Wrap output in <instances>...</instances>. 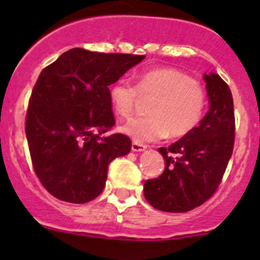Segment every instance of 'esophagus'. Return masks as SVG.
<instances>
[{
    "instance_id": "34e87169",
    "label": "esophagus",
    "mask_w": 260,
    "mask_h": 260,
    "mask_svg": "<svg viewBox=\"0 0 260 260\" xmlns=\"http://www.w3.org/2000/svg\"><path fill=\"white\" fill-rule=\"evenodd\" d=\"M147 147L144 146V144H141L138 143V142H133L132 144V151L133 152H143L144 150H146Z\"/></svg>"
}]
</instances>
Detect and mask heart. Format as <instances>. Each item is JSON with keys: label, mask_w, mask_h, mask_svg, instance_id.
<instances>
[{"label": "heart", "mask_w": 260, "mask_h": 260, "mask_svg": "<svg viewBox=\"0 0 260 260\" xmlns=\"http://www.w3.org/2000/svg\"><path fill=\"white\" fill-rule=\"evenodd\" d=\"M152 99L150 116L128 119L119 132L138 143L156 142L167 137L180 138L192 132L206 108V92L191 77L173 69L142 73L137 84L119 79L109 88L110 105L119 117L132 116L139 99Z\"/></svg>", "instance_id": "obj_1"}]
</instances>
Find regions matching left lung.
<instances>
[{
  "mask_svg": "<svg viewBox=\"0 0 260 260\" xmlns=\"http://www.w3.org/2000/svg\"><path fill=\"white\" fill-rule=\"evenodd\" d=\"M210 108L197 127L164 148L161 176L144 182V197L156 210L187 212L217 190L234 146L231 88L215 73L204 74Z\"/></svg>",
  "mask_w": 260,
  "mask_h": 260,
  "instance_id": "obj_1",
  "label": "left lung"
}]
</instances>
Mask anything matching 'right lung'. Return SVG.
Segmentation results:
<instances>
[{
  "mask_svg": "<svg viewBox=\"0 0 260 260\" xmlns=\"http://www.w3.org/2000/svg\"><path fill=\"white\" fill-rule=\"evenodd\" d=\"M146 56L74 48L41 71L32 89L26 137L36 176L59 201L87 203L100 195L108 165L132 150L114 125L109 86Z\"/></svg>",
  "mask_w": 260,
  "mask_h": 260,
  "instance_id": "right-lung-1",
  "label": "right lung"
}]
</instances>
